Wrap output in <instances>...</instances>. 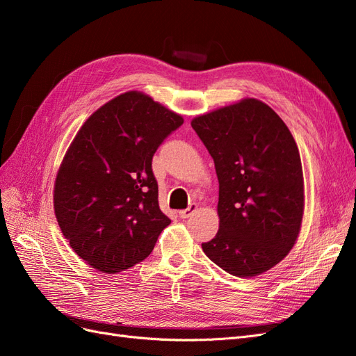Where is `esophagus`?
<instances>
[{
    "label": "esophagus",
    "mask_w": 356,
    "mask_h": 356,
    "mask_svg": "<svg viewBox=\"0 0 356 356\" xmlns=\"http://www.w3.org/2000/svg\"><path fill=\"white\" fill-rule=\"evenodd\" d=\"M196 211H197V204H196V203H191L187 209H182V211H179V212H178V215H179L181 218H188L190 215H191V213H195Z\"/></svg>",
    "instance_id": "1"
}]
</instances>
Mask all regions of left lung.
Here are the masks:
<instances>
[{"mask_svg": "<svg viewBox=\"0 0 356 356\" xmlns=\"http://www.w3.org/2000/svg\"><path fill=\"white\" fill-rule=\"evenodd\" d=\"M220 182V230L202 243L211 261L238 277L270 270L294 246L305 212L298 147L267 104L245 98L191 120Z\"/></svg>", "mask_w": 356, "mask_h": 356, "instance_id": "left-lung-1", "label": "left lung"}]
</instances>
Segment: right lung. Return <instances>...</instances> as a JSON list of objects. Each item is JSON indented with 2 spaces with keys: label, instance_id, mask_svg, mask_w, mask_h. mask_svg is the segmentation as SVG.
Instances as JSON below:
<instances>
[{
  "label": "right lung",
  "instance_id": "obj_1",
  "mask_svg": "<svg viewBox=\"0 0 356 356\" xmlns=\"http://www.w3.org/2000/svg\"><path fill=\"white\" fill-rule=\"evenodd\" d=\"M184 118L131 90L83 123L53 188L62 234L81 260L117 273L149 255L170 220L159 208L152 160Z\"/></svg>",
  "mask_w": 356,
  "mask_h": 356
}]
</instances>
